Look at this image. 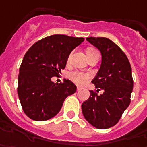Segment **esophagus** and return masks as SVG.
<instances>
[{"instance_id": "1", "label": "esophagus", "mask_w": 147, "mask_h": 147, "mask_svg": "<svg viewBox=\"0 0 147 147\" xmlns=\"http://www.w3.org/2000/svg\"><path fill=\"white\" fill-rule=\"evenodd\" d=\"M80 87H77V91H78V90H80Z\"/></svg>"}]
</instances>
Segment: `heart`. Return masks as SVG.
I'll list each match as a JSON object with an SVG mask.
<instances>
[{
  "label": "heart",
  "mask_w": 147,
  "mask_h": 147,
  "mask_svg": "<svg viewBox=\"0 0 147 147\" xmlns=\"http://www.w3.org/2000/svg\"><path fill=\"white\" fill-rule=\"evenodd\" d=\"M96 52V50H93V49H89L87 51V53H92ZM71 55H70L68 58V61H70ZM71 78L73 80L74 82L77 84H84L86 82H88V80L90 78V76L89 74L84 73V72H80V71H75L71 75Z\"/></svg>",
  "instance_id": "heart-1"
}]
</instances>
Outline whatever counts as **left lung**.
Returning <instances> with one entry per match:
<instances>
[{
  "label": "left lung",
  "mask_w": 147,
  "mask_h": 147,
  "mask_svg": "<svg viewBox=\"0 0 147 147\" xmlns=\"http://www.w3.org/2000/svg\"><path fill=\"white\" fill-rule=\"evenodd\" d=\"M98 49L102 62L92 83L98 95L89 91L90 96L81 106L84 117L97 129H106L118 123L122 114L130 103L134 88L132 69L125 53L117 45L105 37L86 38Z\"/></svg>",
  "instance_id": "obj_1"
}]
</instances>
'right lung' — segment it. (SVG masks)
Instances as JSON below:
<instances>
[{
    "mask_svg": "<svg viewBox=\"0 0 147 147\" xmlns=\"http://www.w3.org/2000/svg\"><path fill=\"white\" fill-rule=\"evenodd\" d=\"M84 40L65 35L47 36L33 45L24 55L19 68L18 94L24 113L30 119L44 121L60 111L65 99L76 93L69 80L53 83L66 67L69 55Z\"/></svg>",
    "mask_w": 147,
    "mask_h": 147,
    "instance_id": "add662e5",
    "label": "right lung"
}]
</instances>
